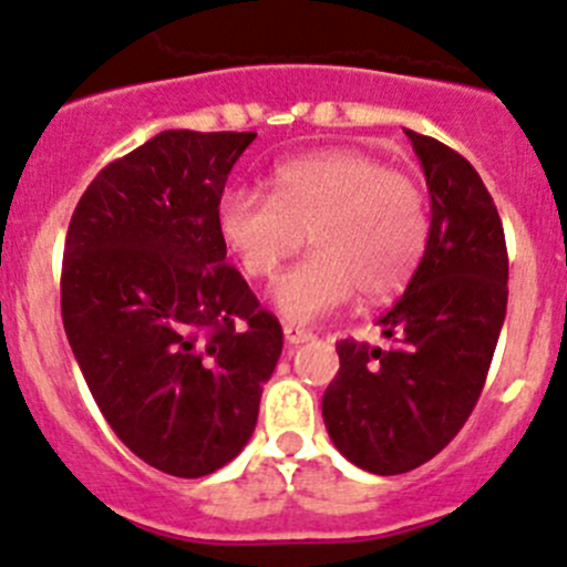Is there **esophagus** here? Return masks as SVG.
<instances>
[{
	"label": "esophagus",
	"mask_w": 567,
	"mask_h": 567,
	"mask_svg": "<svg viewBox=\"0 0 567 567\" xmlns=\"http://www.w3.org/2000/svg\"><path fill=\"white\" fill-rule=\"evenodd\" d=\"M284 339H287V344H303L311 339V331L300 326H284Z\"/></svg>",
	"instance_id": "obj_1"
}]
</instances>
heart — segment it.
I'll return each mask as SVG.
<instances>
[{
  "instance_id": "obj_1",
  "label": "heart",
  "mask_w": 567,
  "mask_h": 567,
  "mask_svg": "<svg viewBox=\"0 0 567 567\" xmlns=\"http://www.w3.org/2000/svg\"><path fill=\"white\" fill-rule=\"evenodd\" d=\"M269 186L272 194L228 188L217 230L250 278H272L306 234L315 252L272 287L287 320H320L355 289L364 300H384L406 287L429 245V197L414 177L339 147L280 164Z\"/></svg>"
}]
</instances>
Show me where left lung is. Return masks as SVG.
I'll return each instance as SVG.
<instances>
[{"instance_id":"8db88e82","label":"left lung","mask_w":567,"mask_h":567,"mask_svg":"<svg viewBox=\"0 0 567 567\" xmlns=\"http://www.w3.org/2000/svg\"><path fill=\"white\" fill-rule=\"evenodd\" d=\"M431 197L423 261L379 317L386 348L342 339L322 420L339 454L375 476L409 473L465 425L506 317L498 208L478 172L436 138L406 131Z\"/></svg>"}]
</instances>
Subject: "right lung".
Returning a JSON list of instances; mask_svg holds the SVG:
<instances>
[{
    "instance_id": "1",
    "label": "right lung",
    "mask_w": 567,
    "mask_h": 567,
    "mask_svg": "<svg viewBox=\"0 0 567 567\" xmlns=\"http://www.w3.org/2000/svg\"><path fill=\"white\" fill-rule=\"evenodd\" d=\"M252 138L158 133L107 164L69 223L61 315L72 353L118 440L169 476H208L239 456L284 348L217 230Z\"/></svg>"
}]
</instances>
